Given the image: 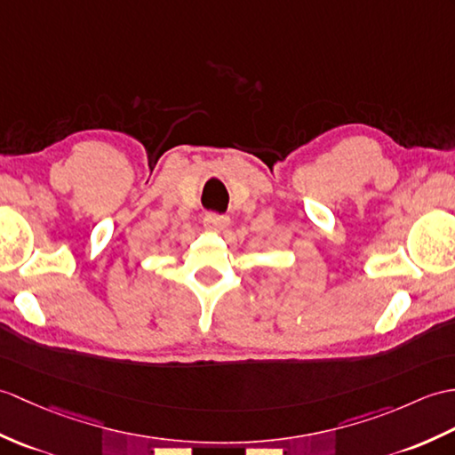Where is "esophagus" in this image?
<instances>
[{"label":"esophagus","instance_id":"esophagus-1","mask_svg":"<svg viewBox=\"0 0 455 455\" xmlns=\"http://www.w3.org/2000/svg\"><path fill=\"white\" fill-rule=\"evenodd\" d=\"M204 225L207 230L219 232L223 230L228 225V217L227 215H219V213H207L204 219Z\"/></svg>","mask_w":455,"mask_h":455}]
</instances>
